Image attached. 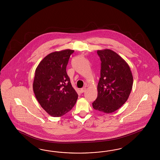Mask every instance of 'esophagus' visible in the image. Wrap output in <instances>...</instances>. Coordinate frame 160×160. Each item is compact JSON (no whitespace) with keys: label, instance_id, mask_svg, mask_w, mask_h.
<instances>
[{"label":"esophagus","instance_id":"1","mask_svg":"<svg viewBox=\"0 0 160 160\" xmlns=\"http://www.w3.org/2000/svg\"><path fill=\"white\" fill-rule=\"evenodd\" d=\"M86 90V87H83V88H81V89H80V92H82H82H85Z\"/></svg>","mask_w":160,"mask_h":160}]
</instances>
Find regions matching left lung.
Returning a JSON list of instances; mask_svg holds the SVG:
<instances>
[{
    "label": "left lung",
    "instance_id": "left-lung-1",
    "mask_svg": "<svg viewBox=\"0 0 160 160\" xmlns=\"http://www.w3.org/2000/svg\"><path fill=\"white\" fill-rule=\"evenodd\" d=\"M101 60L100 78L94 109L106 113L119 109L127 100L133 84L130 68L118 54L110 49L97 50Z\"/></svg>",
    "mask_w": 160,
    "mask_h": 160
}]
</instances>
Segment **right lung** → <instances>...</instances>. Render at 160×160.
<instances>
[{"label":"right lung","mask_w":160,"mask_h":160,"mask_svg":"<svg viewBox=\"0 0 160 160\" xmlns=\"http://www.w3.org/2000/svg\"><path fill=\"white\" fill-rule=\"evenodd\" d=\"M74 50L66 49L48 54L36 69L33 89L37 100L51 116H63L75 105L78 94L66 73Z\"/></svg>","instance_id":"obj_1"}]
</instances>
